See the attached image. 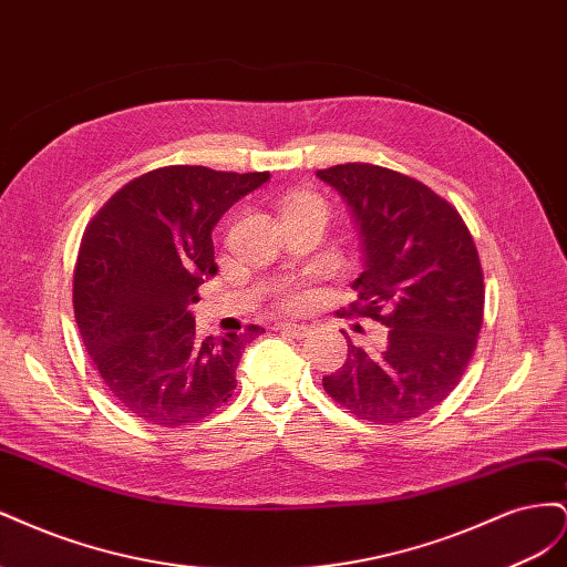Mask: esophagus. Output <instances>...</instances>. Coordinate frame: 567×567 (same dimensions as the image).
I'll use <instances>...</instances> for the list:
<instances>
[{"label": "esophagus", "instance_id": "esophagus-1", "mask_svg": "<svg viewBox=\"0 0 567 567\" xmlns=\"http://www.w3.org/2000/svg\"><path fill=\"white\" fill-rule=\"evenodd\" d=\"M277 331H284L288 336H296V338H305L307 333H310L312 329H307L305 323H290V321H279L277 326H274Z\"/></svg>", "mask_w": 567, "mask_h": 567}]
</instances>
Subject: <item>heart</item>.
Returning <instances> with one entry per match:
<instances>
[{
  "label": "heart",
  "instance_id": "b5f03b06",
  "mask_svg": "<svg viewBox=\"0 0 567 567\" xmlns=\"http://www.w3.org/2000/svg\"><path fill=\"white\" fill-rule=\"evenodd\" d=\"M281 213L290 215V213H319V215H329V205L312 192H300V194H290L281 200ZM279 307L288 312H298L310 300V293H307L302 284H284L277 293Z\"/></svg>",
  "mask_w": 567,
  "mask_h": 567
}]
</instances>
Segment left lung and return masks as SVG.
Listing matches in <instances>:
<instances>
[{
	"label": "left lung",
	"mask_w": 567,
	"mask_h": 567,
	"mask_svg": "<svg viewBox=\"0 0 567 567\" xmlns=\"http://www.w3.org/2000/svg\"><path fill=\"white\" fill-rule=\"evenodd\" d=\"M317 177L348 200L362 236L364 271L346 312L388 329L373 357L348 338L323 390L362 421H414L458 385L477 346L485 284L473 236L450 200L394 169L346 163Z\"/></svg>",
	"instance_id": "obj_1"
}]
</instances>
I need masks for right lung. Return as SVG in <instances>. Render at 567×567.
Masks as SVG:
<instances>
[{"label": "right lung", "instance_id": "obj_1", "mask_svg": "<svg viewBox=\"0 0 567 567\" xmlns=\"http://www.w3.org/2000/svg\"><path fill=\"white\" fill-rule=\"evenodd\" d=\"M269 173L167 165L127 182L82 234L73 271L75 321L115 402L161 427L225 406L241 350L262 326L200 338L188 305L217 274L213 227Z\"/></svg>", "mask_w": 567, "mask_h": 567}]
</instances>
